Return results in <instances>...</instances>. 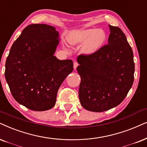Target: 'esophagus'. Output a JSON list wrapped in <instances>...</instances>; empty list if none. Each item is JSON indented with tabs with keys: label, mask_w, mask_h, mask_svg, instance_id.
Segmentation results:
<instances>
[{
	"label": "esophagus",
	"mask_w": 147,
	"mask_h": 147,
	"mask_svg": "<svg viewBox=\"0 0 147 147\" xmlns=\"http://www.w3.org/2000/svg\"><path fill=\"white\" fill-rule=\"evenodd\" d=\"M78 66H79V63L77 62H74V68H75V69H76V68H77Z\"/></svg>",
	"instance_id": "1"
}]
</instances>
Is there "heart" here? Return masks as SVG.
Returning a JSON list of instances; mask_svg holds the SVG:
<instances>
[{
	"instance_id": "heart-1",
	"label": "heart",
	"mask_w": 147,
	"mask_h": 147,
	"mask_svg": "<svg viewBox=\"0 0 147 147\" xmlns=\"http://www.w3.org/2000/svg\"><path fill=\"white\" fill-rule=\"evenodd\" d=\"M107 35L102 30L91 28L72 31L68 34V40L72 45H82L85 42L83 51L92 53L98 51L105 44Z\"/></svg>"
}]
</instances>
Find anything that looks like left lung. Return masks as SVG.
<instances>
[{"label":"left lung","instance_id":"obj_1","mask_svg":"<svg viewBox=\"0 0 147 147\" xmlns=\"http://www.w3.org/2000/svg\"><path fill=\"white\" fill-rule=\"evenodd\" d=\"M108 44L90 54H80L79 96L87 111L102 112L119 105L132 86L133 51L123 31L109 25Z\"/></svg>","mask_w":147,"mask_h":147}]
</instances>
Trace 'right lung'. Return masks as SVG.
<instances>
[{"label":"right lung","instance_id":"right-lung-1","mask_svg":"<svg viewBox=\"0 0 147 147\" xmlns=\"http://www.w3.org/2000/svg\"><path fill=\"white\" fill-rule=\"evenodd\" d=\"M59 34L47 24H30L13 42L5 75L13 97L32 111L51 109L64 80L73 70L71 60L55 57Z\"/></svg>","mask_w":147,"mask_h":147}]
</instances>
